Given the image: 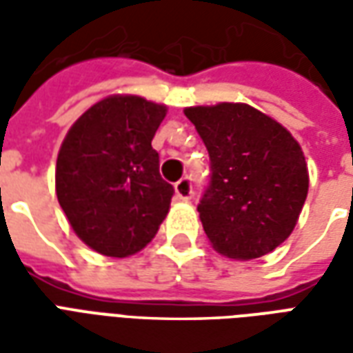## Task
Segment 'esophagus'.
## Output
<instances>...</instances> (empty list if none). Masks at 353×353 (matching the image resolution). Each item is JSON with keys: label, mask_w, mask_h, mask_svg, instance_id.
<instances>
[{"label": "esophagus", "mask_w": 353, "mask_h": 353, "mask_svg": "<svg viewBox=\"0 0 353 353\" xmlns=\"http://www.w3.org/2000/svg\"><path fill=\"white\" fill-rule=\"evenodd\" d=\"M176 196L179 200H189L192 196L191 177H183L176 183Z\"/></svg>", "instance_id": "34e87169"}]
</instances>
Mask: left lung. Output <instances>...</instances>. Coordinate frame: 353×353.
Instances as JSON below:
<instances>
[{"label": "left lung", "instance_id": "obj_1", "mask_svg": "<svg viewBox=\"0 0 353 353\" xmlns=\"http://www.w3.org/2000/svg\"><path fill=\"white\" fill-rule=\"evenodd\" d=\"M212 161L199 214L214 250L250 261L295 229L308 194L304 153L288 128L248 103L185 108Z\"/></svg>", "mask_w": 353, "mask_h": 353}]
</instances>
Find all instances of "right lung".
<instances>
[{
	"instance_id": "right-lung-1",
	"label": "right lung",
	"mask_w": 353,
	"mask_h": 353,
	"mask_svg": "<svg viewBox=\"0 0 353 353\" xmlns=\"http://www.w3.org/2000/svg\"><path fill=\"white\" fill-rule=\"evenodd\" d=\"M168 108L134 94L96 101L57 159V196L73 232L105 257L141 252L168 215L174 187L151 147Z\"/></svg>"
}]
</instances>
